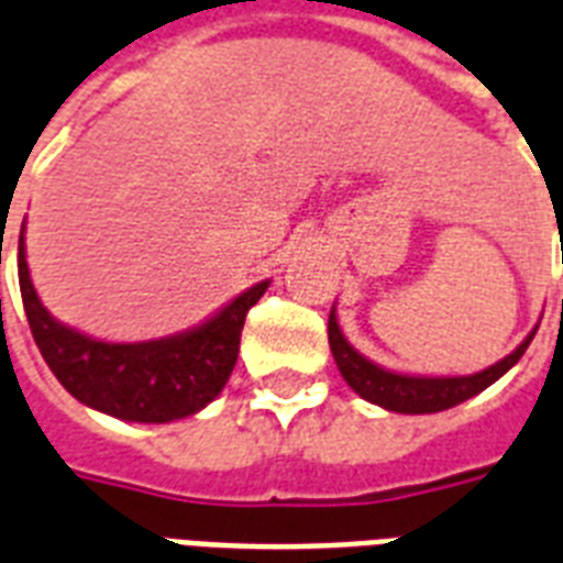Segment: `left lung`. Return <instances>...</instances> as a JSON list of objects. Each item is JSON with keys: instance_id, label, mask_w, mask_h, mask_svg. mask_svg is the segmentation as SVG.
I'll return each instance as SVG.
<instances>
[{"instance_id": "obj_1", "label": "left lung", "mask_w": 563, "mask_h": 563, "mask_svg": "<svg viewBox=\"0 0 563 563\" xmlns=\"http://www.w3.org/2000/svg\"><path fill=\"white\" fill-rule=\"evenodd\" d=\"M538 328L531 330L529 336L522 339L517 349L510 351L508 357L499 360L496 366L475 372V375L461 377H424V375H401V372H389V368L377 366L372 360L360 354L349 339L342 336L336 321V310H330L328 319V339L333 360H336L339 372L345 377V384L357 393L360 398H366L372 405L393 410V413H440L449 407L461 405L466 398L478 396L482 389L496 384L510 366H517L520 357L529 349V342L534 339Z\"/></svg>"}]
</instances>
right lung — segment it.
I'll use <instances>...</instances> for the list:
<instances>
[{"mask_svg": "<svg viewBox=\"0 0 563 563\" xmlns=\"http://www.w3.org/2000/svg\"><path fill=\"white\" fill-rule=\"evenodd\" d=\"M268 289L256 283L203 324L150 342H100L49 316L29 277L20 233V295L46 366L76 401L126 422H174L224 389L239 357L244 316Z\"/></svg>", "mask_w": 563, "mask_h": 563, "instance_id": "add662e5", "label": "right lung"}]
</instances>
